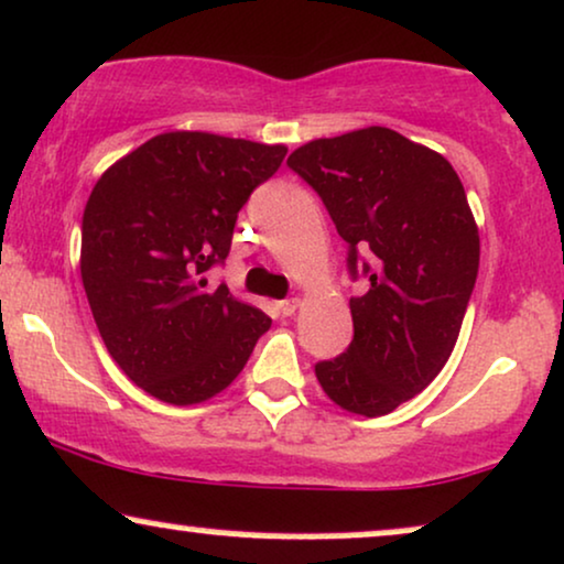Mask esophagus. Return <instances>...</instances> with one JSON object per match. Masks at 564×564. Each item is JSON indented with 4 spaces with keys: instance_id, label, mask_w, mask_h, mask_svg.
I'll list each match as a JSON object with an SVG mask.
<instances>
[{
    "instance_id": "esophagus-1",
    "label": "esophagus",
    "mask_w": 564,
    "mask_h": 564,
    "mask_svg": "<svg viewBox=\"0 0 564 564\" xmlns=\"http://www.w3.org/2000/svg\"><path fill=\"white\" fill-rule=\"evenodd\" d=\"M296 307H300V300H283V302H278V304H275L278 315H283V317L294 315Z\"/></svg>"
}]
</instances>
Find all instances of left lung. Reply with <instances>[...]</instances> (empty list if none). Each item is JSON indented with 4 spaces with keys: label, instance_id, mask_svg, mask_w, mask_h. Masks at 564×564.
Wrapping results in <instances>:
<instances>
[{
    "label": "left lung",
    "instance_id": "obj_1",
    "mask_svg": "<svg viewBox=\"0 0 564 564\" xmlns=\"http://www.w3.org/2000/svg\"><path fill=\"white\" fill-rule=\"evenodd\" d=\"M286 165L315 188L349 243V349L315 365L323 391L355 415H389L438 376L478 278L480 239L463 181L433 149L370 126L315 139Z\"/></svg>",
    "mask_w": 564,
    "mask_h": 564
}]
</instances>
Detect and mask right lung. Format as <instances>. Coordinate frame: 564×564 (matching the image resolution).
I'll list each match as a JSON object with an SVG mask.
<instances>
[{"instance_id": "obj_1", "label": "right lung", "mask_w": 564, "mask_h": 564, "mask_svg": "<svg viewBox=\"0 0 564 564\" xmlns=\"http://www.w3.org/2000/svg\"><path fill=\"white\" fill-rule=\"evenodd\" d=\"M283 144L171 131L101 173L80 226V278L101 341L135 386L199 404L234 383L270 328L207 270L226 262L249 194Z\"/></svg>"}]
</instances>
